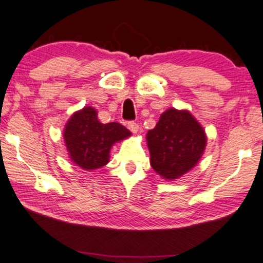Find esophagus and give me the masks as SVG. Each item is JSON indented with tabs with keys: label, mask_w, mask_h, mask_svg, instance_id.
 Masks as SVG:
<instances>
[{
	"label": "esophagus",
	"mask_w": 263,
	"mask_h": 263,
	"mask_svg": "<svg viewBox=\"0 0 263 263\" xmlns=\"http://www.w3.org/2000/svg\"><path fill=\"white\" fill-rule=\"evenodd\" d=\"M127 127H128V130H130L133 133H137L139 131V125L137 124L136 121H128Z\"/></svg>",
	"instance_id": "esophagus-1"
}]
</instances>
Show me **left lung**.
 <instances>
[{
  "label": "left lung",
  "mask_w": 263,
  "mask_h": 263,
  "mask_svg": "<svg viewBox=\"0 0 263 263\" xmlns=\"http://www.w3.org/2000/svg\"><path fill=\"white\" fill-rule=\"evenodd\" d=\"M146 139L151 167L167 180L177 179L193 168L206 146L204 128L190 112L175 108L162 114Z\"/></svg>",
  "instance_id": "1"
}]
</instances>
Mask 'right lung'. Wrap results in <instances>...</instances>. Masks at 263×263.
Listing matches in <instances>:
<instances>
[{
	"label": "right lung",
	"mask_w": 263,
	"mask_h": 263,
	"mask_svg": "<svg viewBox=\"0 0 263 263\" xmlns=\"http://www.w3.org/2000/svg\"><path fill=\"white\" fill-rule=\"evenodd\" d=\"M130 136L131 132L121 124L100 123L96 110L84 107L65 125L64 142L72 162L86 170H94L108 163L114 143Z\"/></svg>",
	"instance_id": "1"
}]
</instances>
